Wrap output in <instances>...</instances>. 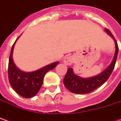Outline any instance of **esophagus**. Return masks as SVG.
<instances>
[{
    "mask_svg": "<svg viewBox=\"0 0 121 121\" xmlns=\"http://www.w3.org/2000/svg\"><path fill=\"white\" fill-rule=\"evenodd\" d=\"M73 62L74 59L72 56H68V57H66L64 59V63L66 64V65H68V66H70V65H71V64H73Z\"/></svg>",
    "mask_w": 121,
    "mask_h": 121,
    "instance_id": "esophagus-1",
    "label": "esophagus"
}]
</instances>
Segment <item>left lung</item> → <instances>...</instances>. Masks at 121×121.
<instances>
[{"mask_svg": "<svg viewBox=\"0 0 121 121\" xmlns=\"http://www.w3.org/2000/svg\"><path fill=\"white\" fill-rule=\"evenodd\" d=\"M105 30L109 35L112 37L115 42V53L112 63L101 73L97 76L88 79H82L75 75L73 72V69L71 68H69L64 77L63 83L64 86H66V88L69 90L71 92L77 94H86L91 93L95 89L102 86L108 79L110 75L112 73L117 60L119 48L117 41L111 31L107 28H105Z\"/></svg>", "mask_w": 121, "mask_h": 121, "instance_id": "obj_1", "label": "left lung"}]
</instances>
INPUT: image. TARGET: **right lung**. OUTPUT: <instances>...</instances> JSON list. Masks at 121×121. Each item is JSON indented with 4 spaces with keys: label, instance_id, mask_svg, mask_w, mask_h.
<instances>
[{
    "label": "right lung",
    "instance_id": "right-lung-1",
    "mask_svg": "<svg viewBox=\"0 0 121 121\" xmlns=\"http://www.w3.org/2000/svg\"><path fill=\"white\" fill-rule=\"evenodd\" d=\"M15 42L12 46L9 58V81L11 87L18 95L25 98L33 97L37 95L41 88L46 73L48 71L55 68L59 62H53L41 69L30 73H26L21 71L15 65L12 57Z\"/></svg>",
    "mask_w": 121,
    "mask_h": 121
}]
</instances>
